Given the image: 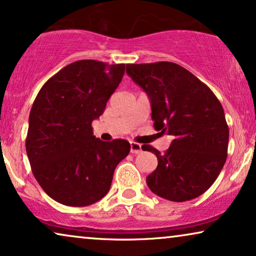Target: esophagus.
Here are the masks:
<instances>
[{
	"instance_id": "obj_1",
	"label": "esophagus",
	"mask_w": 256,
	"mask_h": 256,
	"mask_svg": "<svg viewBox=\"0 0 256 256\" xmlns=\"http://www.w3.org/2000/svg\"><path fill=\"white\" fill-rule=\"evenodd\" d=\"M142 152V146L140 143L130 142V152L132 154H140Z\"/></svg>"
}]
</instances>
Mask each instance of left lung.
<instances>
[{"mask_svg":"<svg viewBox=\"0 0 256 256\" xmlns=\"http://www.w3.org/2000/svg\"><path fill=\"white\" fill-rule=\"evenodd\" d=\"M126 72L148 94L156 130L174 138L164 154L142 146L158 160L146 177L149 188L171 202L197 198L226 162L230 132L222 104L208 86L174 62L127 64Z\"/></svg>","mask_w":256,"mask_h":256,"instance_id":"obj_1","label":"left lung"}]
</instances>
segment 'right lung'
Segmentation results:
<instances>
[{
    "mask_svg": "<svg viewBox=\"0 0 256 256\" xmlns=\"http://www.w3.org/2000/svg\"><path fill=\"white\" fill-rule=\"evenodd\" d=\"M124 70V64L78 60L51 76L38 92L26 148L34 178L54 200L87 206L110 191L115 168L130 144L122 138H96L92 121L104 113Z\"/></svg>",
    "mask_w": 256,
    "mask_h": 256,
    "instance_id": "add662e5",
    "label": "right lung"
}]
</instances>
